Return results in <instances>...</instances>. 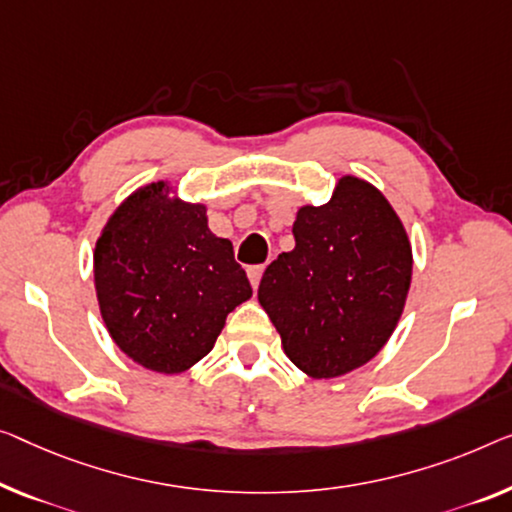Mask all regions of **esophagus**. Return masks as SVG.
I'll use <instances>...</instances> for the list:
<instances>
[{
    "mask_svg": "<svg viewBox=\"0 0 512 512\" xmlns=\"http://www.w3.org/2000/svg\"><path fill=\"white\" fill-rule=\"evenodd\" d=\"M262 273H264V264L248 266V278H250V285H253V289H257L259 280H262Z\"/></svg>",
    "mask_w": 512,
    "mask_h": 512,
    "instance_id": "obj_1",
    "label": "esophagus"
}]
</instances>
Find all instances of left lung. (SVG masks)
I'll use <instances>...</instances> for the list:
<instances>
[{"label":"left lung","mask_w":512,"mask_h":512,"mask_svg":"<svg viewBox=\"0 0 512 512\" xmlns=\"http://www.w3.org/2000/svg\"><path fill=\"white\" fill-rule=\"evenodd\" d=\"M296 246L266 266L257 299L296 368L347 375L375 358L398 326L411 285V246L375 186L342 177L331 202L301 207Z\"/></svg>","instance_id":"1"}]
</instances>
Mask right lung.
Instances as JSON below:
<instances>
[{
	"mask_svg": "<svg viewBox=\"0 0 512 512\" xmlns=\"http://www.w3.org/2000/svg\"><path fill=\"white\" fill-rule=\"evenodd\" d=\"M144 186L112 213L96 241L103 322L126 356L177 375L207 356L230 312L253 296L232 241L207 225V207Z\"/></svg>",
	"mask_w": 512,
	"mask_h": 512,
	"instance_id": "obj_1",
	"label": "right lung"
}]
</instances>
